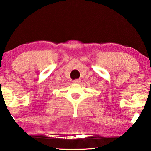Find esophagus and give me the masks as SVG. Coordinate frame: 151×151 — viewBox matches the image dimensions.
Masks as SVG:
<instances>
[{
	"mask_svg": "<svg viewBox=\"0 0 151 151\" xmlns=\"http://www.w3.org/2000/svg\"><path fill=\"white\" fill-rule=\"evenodd\" d=\"M80 81H81L80 79H75V80L73 81V83H80Z\"/></svg>",
	"mask_w": 151,
	"mask_h": 151,
	"instance_id": "esophagus-1",
	"label": "esophagus"
}]
</instances>
